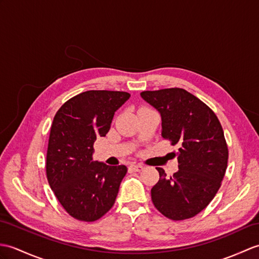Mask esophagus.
<instances>
[{"mask_svg": "<svg viewBox=\"0 0 259 259\" xmlns=\"http://www.w3.org/2000/svg\"><path fill=\"white\" fill-rule=\"evenodd\" d=\"M130 169L132 171H135V172H140V171H142L144 169V166L141 165V164H131L130 165Z\"/></svg>", "mask_w": 259, "mask_h": 259, "instance_id": "esophagus-1", "label": "esophagus"}]
</instances>
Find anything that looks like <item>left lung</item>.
<instances>
[{
  "mask_svg": "<svg viewBox=\"0 0 259 259\" xmlns=\"http://www.w3.org/2000/svg\"><path fill=\"white\" fill-rule=\"evenodd\" d=\"M141 98L161 116V136L178 144L179 171L160 179L151 198L160 213L173 221L193 218L205 208L225 176L228 150L223 128L203 101L182 88L142 92Z\"/></svg>",
  "mask_w": 259,
  "mask_h": 259,
  "instance_id": "obj_1",
  "label": "left lung"
}]
</instances>
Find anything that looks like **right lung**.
I'll use <instances>...</instances> for the list:
<instances>
[{
  "mask_svg": "<svg viewBox=\"0 0 259 259\" xmlns=\"http://www.w3.org/2000/svg\"><path fill=\"white\" fill-rule=\"evenodd\" d=\"M130 98L124 92L88 90L59 108L46 157L51 189L70 216L94 222L112 207L127 166L93 160L94 142L109 131L115 112Z\"/></svg>",
  "mask_w": 259,
  "mask_h": 259,
  "instance_id": "right-lung-1",
  "label": "right lung"
}]
</instances>
